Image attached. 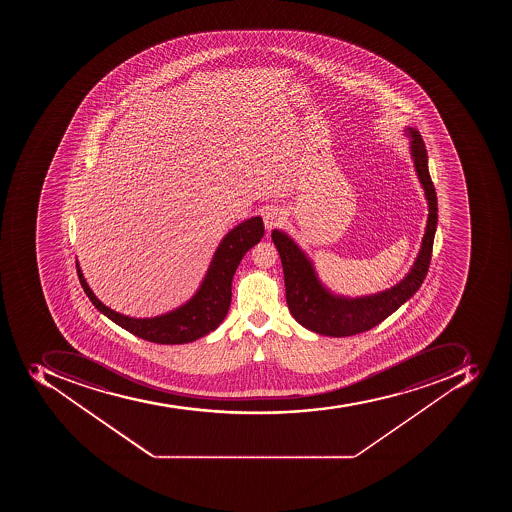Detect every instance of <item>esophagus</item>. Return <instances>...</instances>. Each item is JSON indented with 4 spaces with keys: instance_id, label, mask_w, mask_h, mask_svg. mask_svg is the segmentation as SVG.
<instances>
[{
    "instance_id": "esophagus-1",
    "label": "esophagus",
    "mask_w": 512,
    "mask_h": 512,
    "mask_svg": "<svg viewBox=\"0 0 512 512\" xmlns=\"http://www.w3.org/2000/svg\"><path fill=\"white\" fill-rule=\"evenodd\" d=\"M283 221V213L278 208H267L264 211V224H266L267 230L275 229L280 226Z\"/></svg>"
}]
</instances>
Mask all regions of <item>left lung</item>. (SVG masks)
Listing matches in <instances>:
<instances>
[{"mask_svg":"<svg viewBox=\"0 0 512 512\" xmlns=\"http://www.w3.org/2000/svg\"><path fill=\"white\" fill-rule=\"evenodd\" d=\"M408 136L411 137V157L415 161L416 173L429 203V218L418 258L399 285L363 298L334 296L320 283L312 262L299 250V246L282 230H272V242L277 246L282 259L288 309L296 322L306 326L307 330L334 338L371 330L399 309L423 285L431 266L437 229V194L427 168V150L423 137L413 128H408Z\"/></svg>","mask_w":512,"mask_h":512,"instance_id":"1","label":"left lung"}]
</instances>
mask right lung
<instances>
[{
    "label": "right lung",
    "mask_w": 512,
    "mask_h": 512,
    "mask_svg": "<svg viewBox=\"0 0 512 512\" xmlns=\"http://www.w3.org/2000/svg\"><path fill=\"white\" fill-rule=\"evenodd\" d=\"M262 237H264V222L259 216L248 219L230 230L214 253L208 274L194 298L179 309L158 317L131 318L118 314L110 307L104 306L94 296L85 277L81 274L78 262L77 274L81 288L85 290L86 296L93 302L96 309L137 338L155 344L192 343L195 339L216 330L226 318L230 301H232V278L235 270L246 251L261 242Z\"/></svg>",
    "instance_id": "add662e5"
}]
</instances>
